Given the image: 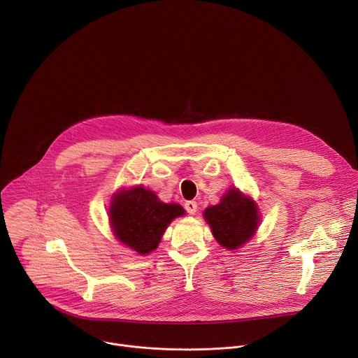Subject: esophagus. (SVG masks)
Returning a JSON list of instances; mask_svg holds the SVG:
<instances>
[{
  "label": "esophagus",
  "instance_id": "esophagus-1",
  "mask_svg": "<svg viewBox=\"0 0 358 358\" xmlns=\"http://www.w3.org/2000/svg\"><path fill=\"white\" fill-rule=\"evenodd\" d=\"M184 208H185V211H187L188 214L194 215V214L196 213V210H198V206H196L195 201H187V202L184 203Z\"/></svg>",
  "mask_w": 358,
  "mask_h": 358
}]
</instances>
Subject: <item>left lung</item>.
I'll list each match as a JSON object with an SVG mask.
<instances>
[{"instance_id":"left-lung-1","label":"left lung","mask_w":358,"mask_h":358,"mask_svg":"<svg viewBox=\"0 0 358 358\" xmlns=\"http://www.w3.org/2000/svg\"><path fill=\"white\" fill-rule=\"evenodd\" d=\"M203 220L211 228L215 241L228 250L248 243L259 228L261 211L249 195L231 187L220 203L206 208Z\"/></svg>"}]
</instances>
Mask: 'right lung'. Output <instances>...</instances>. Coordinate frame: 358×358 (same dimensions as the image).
Here are the masks:
<instances>
[{
  "instance_id": "add662e5",
  "label": "right lung",
  "mask_w": 358,
  "mask_h": 358,
  "mask_svg": "<svg viewBox=\"0 0 358 358\" xmlns=\"http://www.w3.org/2000/svg\"><path fill=\"white\" fill-rule=\"evenodd\" d=\"M182 215L185 210L180 203L162 202L143 185L119 189L109 207L115 238L138 255L156 250L171 221Z\"/></svg>"
}]
</instances>
